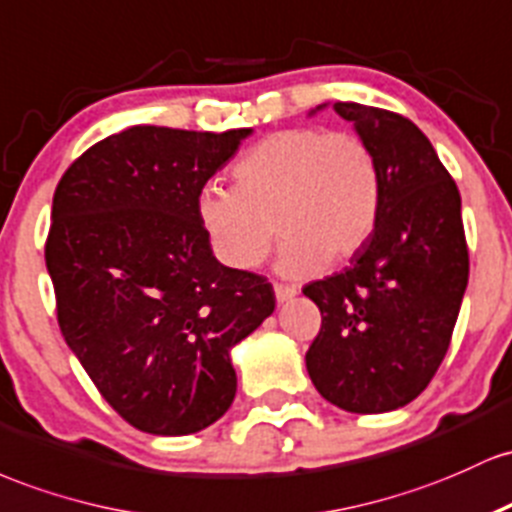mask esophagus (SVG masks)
I'll use <instances>...</instances> for the list:
<instances>
[{"label": "esophagus", "instance_id": "34e87169", "mask_svg": "<svg viewBox=\"0 0 512 512\" xmlns=\"http://www.w3.org/2000/svg\"><path fill=\"white\" fill-rule=\"evenodd\" d=\"M273 290H275V300H278V302H287V300H292V297L297 295V287L295 285L275 283Z\"/></svg>", "mask_w": 512, "mask_h": 512}]
</instances>
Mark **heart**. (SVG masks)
Returning a JSON list of instances; mask_svg holds the SVG:
<instances>
[{
    "instance_id": "b5f03b06",
    "label": "heart",
    "mask_w": 512,
    "mask_h": 512,
    "mask_svg": "<svg viewBox=\"0 0 512 512\" xmlns=\"http://www.w3.org/2000/svg\"><path fill=\"white\" fill-rule=\"evenodd\" d=\"M232 176L234 188H200L195 217L212 254L234 271H251L268 256L275 224L285 239L280 271L312 275L358 254L380 217L382 169L358 132H273L234 164Z\"/></svg>"
}]
</instances>
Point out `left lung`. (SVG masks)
Returning a JSON list of instances; mask_svg holds the SVG:
<instances>
[{
	"mask_svg": "<svg viewBox=\"0 0 512 512\" xmlns=\"http://www.w3.org/2000/svg\"><path fill=\"white\" fill-rule=\"evenodd\" d=\"M382 169L377 225L350 268L304 285L321 329L307 350L317 392L350 413L406 406L450 348L469 280L457 183L409 118L338 101Z\"/></svg>",
	"mask_w": 512,
	"mask_h": 512,
	"instance_id": "1",
	"label": "left lung"
}]
</instances>
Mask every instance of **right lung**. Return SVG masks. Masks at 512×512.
Wrapping results in <instances>:
<instances>
[{
  "label": "right lung",
  "instance_id": "obj_1",
  "mask_svg": "<svg viewBox=\"0 0 512 512\" xmlns=\"http://www.w3.org/2000/svg\"><path fill=\"white\" fill-rule=\"evenodd\" d=\"M246 135L135 125L86 149L55 188L45 266L57 324L142 433H198L225 416L229 350L275 309L268 278L222 266L195 217Z\"/></svg>",
  "mask_w": 512,
  "mask_h": 512
}]
</instances>
